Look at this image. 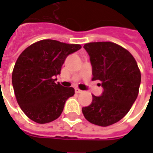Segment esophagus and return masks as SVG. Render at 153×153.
Masks as SVG:
<instances>
[{"label": "esophagus", "instance_id": "obj_1", "mask_svg": "<svg viewBox=\"0 0 153 153\" xmlns=\"http://www.w3.org/2000/svg\"><path fill=\"white\" fill-rule=\"evenodd\" d=\"M75 93H82V90L79 89V88H75Z\"/></svg>", "mask_w": 153, "mask_h": 153}]
</instances>
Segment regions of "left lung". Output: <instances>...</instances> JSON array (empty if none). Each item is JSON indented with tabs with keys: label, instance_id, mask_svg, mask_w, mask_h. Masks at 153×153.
Listing matches in <instances>:
<instances>
[{
	"label": "left lung",
	"instance_id": "obj_1",
	"mask_svg": "<svg viewBox=\"0 0 153 153\" xmlns=\"http://www.w3.org/2000/svg\"><path fill=\"white\" fill-rule=\"evenodd\" d=\"M93 67V80L102 81V96L82 108L87 120L102 127L120 120L131 108L138 94L141 73L134 57L111 42L84 44Z\"/></svg>",
	"mask_w": 153,
	"mask_h": 153
}]
</instances>
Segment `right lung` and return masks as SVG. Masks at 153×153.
Listing matches in <instances>:
<instances>
[{
    "label": "right lung",
    "mask_w": 153,
    "mask_h": 153,
    "mask_svg": "<svg viewBox=\"0 0 153 153\" xmlns=\"http://www.w3.org/2000/svg\"><path fill=\"white\" fill-rule=\"evenodd\" d=\"M51 39L34 42L22 52L12 72L15 97L28 118L38 124L56 120L66 100L74 96L72 87L56 83L66 57L81 48Z\"/></svg>",
    "instance_id": "right-lung-1"
}]
</instances>
